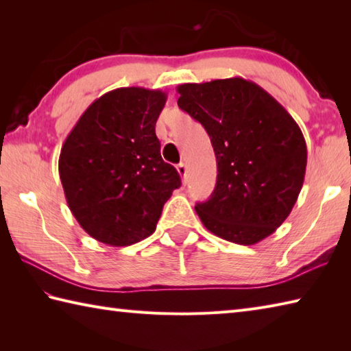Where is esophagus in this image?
I'll list each match as a JSON object with an SVG mask.
<instances>
[{
    "label": "esophagus",
    "instance_id": "esophagus-1",
    "mask_svg": "<svg viewBox=\"0 0 351 351\" xmlns=\"http://www.w3.org/2000/svg\"><path fill=\"white\" fill-rule=\"evenodd\" d=\"M176 170H178V173H180V176L182 178V182L187 184V166H185L184 162H180L176 166Z\"/></svg>",
    "mask_w": 351,
    "mask_h": 351
}]
</instances>
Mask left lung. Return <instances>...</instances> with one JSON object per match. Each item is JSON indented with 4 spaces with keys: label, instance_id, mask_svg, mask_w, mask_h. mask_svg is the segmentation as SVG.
<instances>
[{
    "label": "left lung",
    "instance_id": "obj_1",
    "mask_svg": "<svg viewBox=\"0 0 351 351\" xmlns=\"http://www.w3.org/2000/svg\"><path fill=\"white\" fill-rule=\"evenodd\" d=\"M178 106L204 125L217 158L211 197L197 204L204 226L252 245L287 220L306 171V141L288 111L241 77L176 87Z\"/></svg>",
    "mask_w": 351,
    "mask_h": 351
}]
</instances>
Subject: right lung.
Listing matches in <instances>:
<instances>
[{
  "label": "right lung",
  "instance_id": "right-lung-1",
  "mask_svg": "<svg viewBox=\"0 0 351 351\" xmlns=\"http://www.w3.org/2000/svg\"><path fill=\"white\" fill-rule=\"evenodd\" d=\"M166 99L161 90L116 88L93 101L66 137L58 158L66 202L95 240L114 247L145 240L181 187L155 134Z\"/></svg>",
  "mask_w": 351,
  "mask_h": 351
}]
</instances>
